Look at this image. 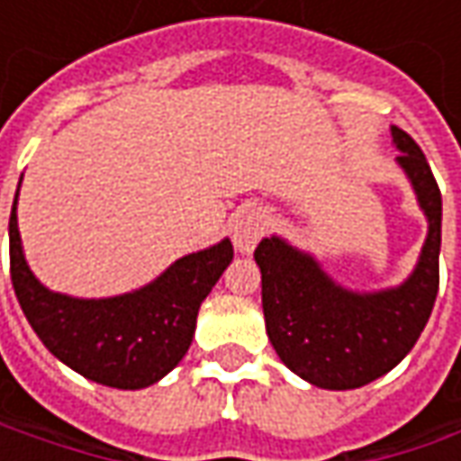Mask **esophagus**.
I'll list each match as a JSON object with an SVG mask.
<instances>
[{"mask_svg":"<svg viewBox=\"0 0 461 461\" xmlns=\"http://www.w3.org/2000/svg\"><path fill=\"white\" fill-rule=\"evenodd\" d=\"M267 225H269V218L261 207H243L236 212V218L230 222V239L240 254H251L257 249L261 236L267 233Z\"/></svg>","mask_w":461,"mask_h":461,"instance_id":"obj_1","label":"esophagus"}]
</instances>
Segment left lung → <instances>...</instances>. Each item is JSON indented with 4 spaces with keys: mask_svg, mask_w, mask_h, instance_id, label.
I'll use <instances>...</instances> for the list:
<instances>
[{
    "mask_svg": "<svg viewBox=\"0 0 461 461\" xmlns=\"http://www.w3.org/2000/svg\"><path fill=\"white\" fill-rule=\"evenodd\" d=\"M395 164L413 186L426 218L416 267L400 285L354 290L339 282L315 254L282 236L254 251L261 269V308L276 357L315 387L357 390L395 369L416 346L438 293L441 192L416 140L390 125Z\"/></svg>",
    "mask_w": 461,
    "mask_h": 461,
    "instance_id": "1",
    "label": "left lung"
}]
</instances>
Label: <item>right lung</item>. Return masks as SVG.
Wrapping results in <instances>:
<instances>
[{
    "mask_svg": "<svg viewBox=\"0 0 461 461\" xmlns=\"http://www.w3.org/2000/svg\"><path fill=\"white\" fill-rule=\"evenodd\" d=\"M20 185L9 215V272L27 323L45 348L68 369L104 387L143 390L164 380L185 359L200 305L233 261L230 239L176 258L131 293L113 297L56 293L27 264L17 228Z\"/></svg>",
    "mask_w": 461,
    "mask_h": 461,
    "instance_id": "right-lung-1",
    "label": "right lung"
}]
</instances>
